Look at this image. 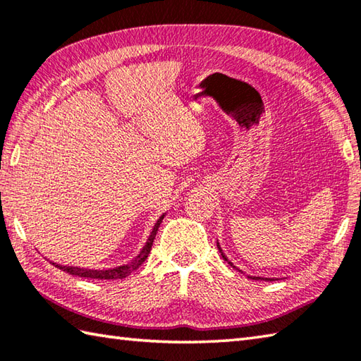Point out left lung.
I'll return each mask as SVG.
<instances>
[{
	"instance_id": "8db88e82",
	"label": "left lung",
	"mask_w": 361,
	"mask_h": 361,
	"mask_svg": "<svg viewBox=\"0 0 361 361\" xmlns=\"http://www.w3.org/2000/svg\"><path fill=\"white\" fill-rule=\"evenodd\" d=\"M217 249H219V252H221V255H222V258H224V261H227V263H228V264H230V266H231V267H233V269H236V271H239V269H238V267H236V266H235V264H233V263H231V261H230V259H228V258H227V255H225V253H224V252H222V249H221V244H219V243H217ZM239 272H241V271H239ZM249 279H250V280H266V281H274V279H264V277H255V275H249Z\"/></svg>"
}]
</instances>
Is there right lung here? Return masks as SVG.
I'll list each match as a JSON object with an SVG mask.
<instances>
[{"instance_id": "1", "label": "right lung", "mask_w": 361, "mask_h": 361, "mask_svg": "<svg viewBox=\"0 0 361 361\" xmlns=\"http://www.w3.org/2000/svg\"><path fill=\"white\" fill-rule=\"evenodd\" d=\"M166 213L162 214L157 222H154L153 228L150 231V236H148L145 245L140 249V252L137 253L136 257H134L131 261H128L126 264L122 266H116V267H111V269H86V267H76V266H63V264H54L56 267H59L61 271L63 272H68L72 275H78V277H84V279H97V280H117V279H125L128 277L130 274H133L134 271L137 269V267L144 263L147 259L148 253L152 250V245L154 241V236H157V231L159 228V225L162 222V219H164Z\"/></svg>"}]
</instances>
